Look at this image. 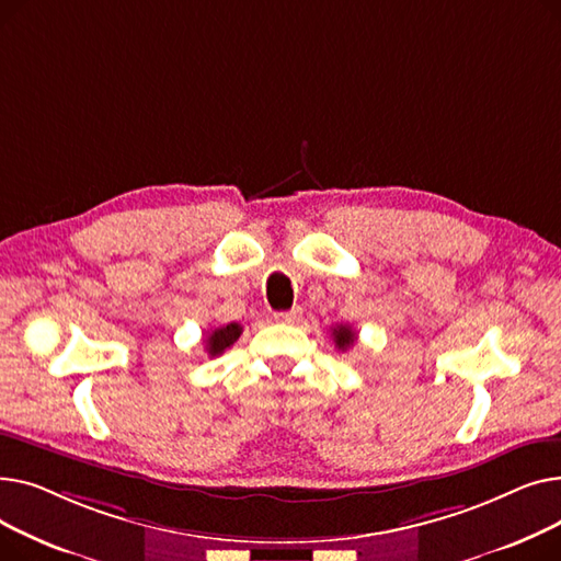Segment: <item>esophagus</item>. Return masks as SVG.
<instances>
[{
  "label": "esophagus",
  "mask_w": 561,
  "mask_h": 561,
  "mask_svg": "<svg viewBox=\"0 0 561 561\" xmlns=\"http://www.w3.org/2000/svg\"><path fill=\"white\" fill-rule=\"evenodd\" d=\"M298 318H300V309H290V311L275 313V320L277 322H286V325H290V322H296Z\"/></svg>",
  "instance_id": "obj_1"
}]
</instances>
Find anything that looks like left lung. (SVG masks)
I'll return each instance as SVG.
<instances>
[{
  "mask_svg": "<svg viewBox=\"0 0 561 561\" xmlns=\"http://www.w3.org/2000/svg\"><path fill=\"white\" fill-rule=\"evenodd\" d=\"M332 339H334L336 347H339L341 352H345L347 347L355 345V341H357V332L352 330L350 325H336V328L332 330Z\"/></svg>",
  "mask_w": 561,
  "mask_h": 561,
  "instance_id": "1",
  "label": "left lung"
}]
</instances>
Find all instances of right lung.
Listing matches in <instances>:
<instances>
[{
  "mask_svg": "<svg viewBox=\"0 0 561 561\" xmlns=\"http://www.w3.org/2000/svg\"><path fill=\"white\" fill-rule=\"evenodd\" d=\"M243 334V328L239 322H229V325L216 328L206 336V352H209V357H218L227 347H231L239 336Z\"/></svg>",
  "mask_w": 561,
  "mask_h": 561,
  "instance_id": "add662e5",
  "label": "right lung"
}]
</instances>
